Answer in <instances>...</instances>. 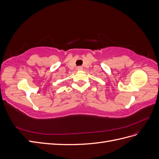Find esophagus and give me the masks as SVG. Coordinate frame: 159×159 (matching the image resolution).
Here are the masks:
<instances>
[{
    "label": "esophagus",
    "instance_id": "esophagus-1",
    "mask_svg": "<svg viewBox=\"0 0 159 159\" xmlns=\"http://www.w3.org/2000/svg\"><path fill=\"white\" fill-rule=\"evenodd\" d=\"M77 70H83V68H82V67H81V66H79V67H78V68H77Z\"/></svg>",
    "mask_w": 159,
    "mask_h": 159
}]
</instances>
